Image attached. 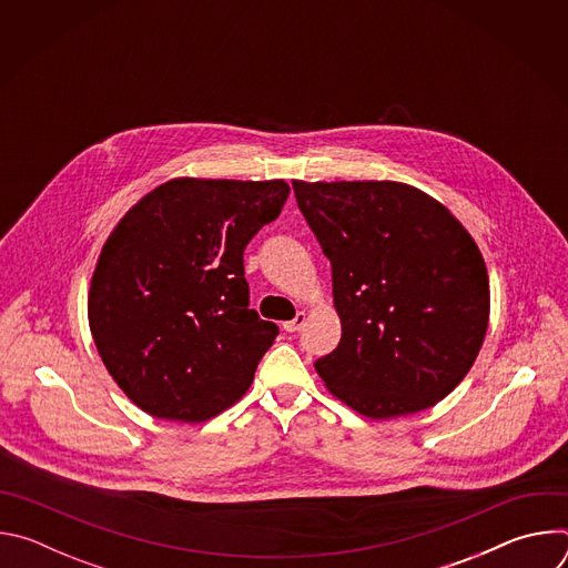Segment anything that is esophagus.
Segmentation results:
<instances>
[{"instance_id": "obj_1", "label": "esophagus", "mask_w": 568, "mask_h": 568, "mask_svg": "<svg viewBox=\"0 0 568 568\" xmlns=\"http://www.w3.org/2000/svg\"><path fill=\"white\" fill-rule=\"evenodd\" d=\"M305 321H307L305 312H298L292 321H285V323H283V331H285V333H298V331L305 326Z\"/></svg>"}]
</instances>
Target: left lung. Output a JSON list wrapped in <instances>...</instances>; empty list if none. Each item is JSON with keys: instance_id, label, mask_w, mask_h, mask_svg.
Listing matches in <instances>:
<instances>
[{"instance_id": "obj_1", "label": "left lung", "mask_w": 568, "mask_h": 568, "mask_svg": "<svg viewBox=\"0 0 568 568\" xmlns=\"http://www.w3.org/2000/svg\"><path fill=\"white\" fill-rule=\"evenodd\" d=\"M333 267L339 346L314 362L357 414H418L469 373L490 321V281L467 229L399 182H292Z\"/></svg>"}]
</instances>
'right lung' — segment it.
<instances>
[{
	"mask_svg": "<svg viewBox=\"0 0 568 568\" xmlns=\"http://www.w3.org/2000/svg\"><path fill=\"white\" fill-rule=\"evenodd\" d=\"M287 195L283 180L178 178L114 226L88 316L105 368L139 409L204 423L247 393L278 326L250 310L242 252Z\"/></svg>",
	"mask_w": 568,
	"mask_h": 568,
	"instance_id": "add662e5",
	"label": "right lung"
}]
</instances>
